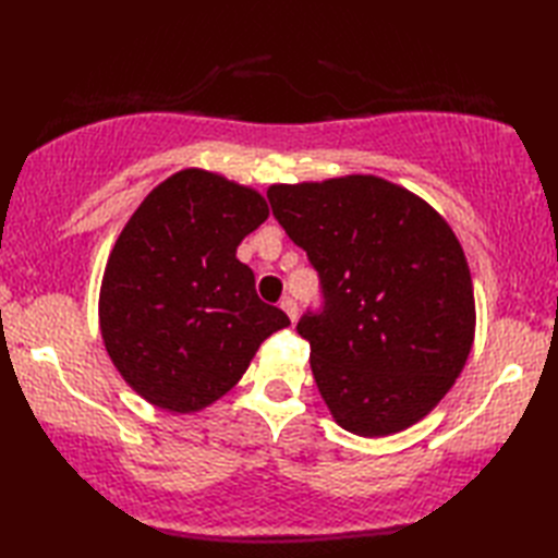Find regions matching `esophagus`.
Here are the masks:
<instances>
[{"mask_svg": "<svg viewBox=\"0 0 558 558\" xmlns=\"http://www.w3.org/2000/svg\"><path fill=\"white\" fill-rule=\"evenodd\" d=\"M280 310L290 316V322H292V324L298 322V302L290 300V298H286V300L280 302Z\"/></svg>", "mask_w": 558, "mask_h": 558, "instance_id": "esophagus-1", "label": "esophagus"}]
</instances>
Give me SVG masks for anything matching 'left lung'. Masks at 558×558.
<instances>
[{
	"instance_id": "1",
	"label": "left lung",
	"mask_w": 558,
	"mask_h": 558,
	"mask_svg": "<svg viewBox=\"0 0 558 558\" xmlns=\"http://www.w3.org/2000/svg\"><path fill=\"white\" fill-rule=\"evenodd\" d=\"M272 216L318 270L324 312L304 314L318 393L357 436L417 424L456 384L475 340V292L450 225L376 174L270 184Z\"/></svg>"
}]
</instances>
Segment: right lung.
Wrapping results in <instances>:
<instances>
[{"label": "right lung", "instance_id": "1", "mask_svg": "<svg viewBox=\"0 0 558 558\" xmlns=\"http://www.w3.org/2000/svg\"><path fill=\"white\" fill-rule=\"evenodd\" d=\"M268 218L256 189L186 168L141 201L102 272L100 336L150 405L192 414L240 381L260 342L290 326L258 300L236 246Z\"/></svg>", "mask_w": 558, "mask_h": 558}]
</instances>
